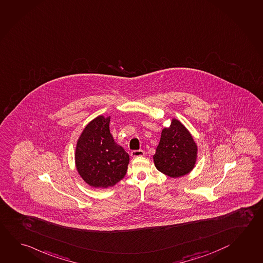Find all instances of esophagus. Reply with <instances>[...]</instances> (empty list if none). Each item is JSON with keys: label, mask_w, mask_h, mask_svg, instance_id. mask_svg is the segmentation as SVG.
Returning <instances> with one entry per match:
<instances>
[{"label": "esophagus", "mask_w": 263, "mask_h": 263, "mask_svg": "<svg viewBox=\"0 0 263 263\" xmlns=\"http://www.w3.org/2000/svg\"><path fill=\"white\" fill-rule=\"evenodd\" d=\"M132 157L133 158H137V157H143L144 156V151L143 150H134L132 153Z\"/></svg>", "instance_id": "esophagus-1"}]
</instances>
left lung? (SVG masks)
Returning <instances> with one entry per match:
<instances>
[{
	"label": "left lung",
	"mask_w": 263,
	"mask_h": 263,
	"mask_svg": "<svg viewBox=\"0 0 263 263\" xmlns=\"http://www.w3.org/2000/svg\"><path fill=\"white\" fill-rule=\"evenodd\" d=\"M197 147L186 128L173 119L168 128L162 129L161 138L154 155L158 171L172 178L183 176L195 167Z\"/></svg>",
	"instance_id": "1"
}]
</instances>
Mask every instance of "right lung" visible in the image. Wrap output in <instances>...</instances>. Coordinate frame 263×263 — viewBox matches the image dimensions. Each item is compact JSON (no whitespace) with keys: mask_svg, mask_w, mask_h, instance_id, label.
Listing matches in <instances>:
<instances>
[{"mask_svg":"<svg viewBox=\"0 0 263 263\" xmlns=\"http://www.w3.org/2000/svg\"><path fill=\"white\" fill-rule=\"evenodd\" d=\"M110 117L99 116L83 129L77 143L75 161L81 178L92 187L113 186L125 176L129 155L115 143Z\"/></svg>","mask_w":263,"mask_h":263,"instance_id":"add662e5","label":"right lung"}]
</instances>
